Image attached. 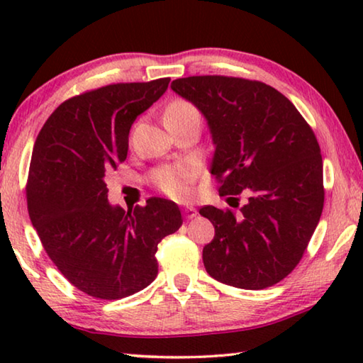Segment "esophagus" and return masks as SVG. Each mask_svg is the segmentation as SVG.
Listing matches in <instances>:
<instances>
[{"instance_id":"obj_1","label":"esophagus","mask_w":363,"mask_h":363,"mask_svg":"<svg viewBox=\"0 0 363 363\" xmlns=\"http://www.w3.org/2000/svg\"><path fill=\"white\" fill-rule=\"evenodd\" d=\"M182 213H184V216H186V219H192L196 216V210L194 206H186L182 210Z\"/></svg>"}]
</instances>
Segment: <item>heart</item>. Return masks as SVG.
<instances>
[{
    "label": "heart",
    "mask_w": 363,
    "mask_h": 363,
    "mask_svg": "<svg viewBox=\"0 0 363 363\" xmlns=\"http://www.w3.org/2000/svg\"><path fill=\"white\" fill-rule=\"evenodd\" d=\"M196 112L192 104L182 99H176L169 104L164 110V121L174 116H181L186 113ZM196 168L190 162H179L173 164H162L152 173V182L155 184L158 190H162L164 195L176 200L187 199L192 192V184L195 179Z\"/></svg>",
    "instance_id": "b5f03b06"
}]
</instances>
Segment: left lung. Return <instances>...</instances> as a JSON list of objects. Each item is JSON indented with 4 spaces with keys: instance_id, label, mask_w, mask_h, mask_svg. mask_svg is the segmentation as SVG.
Here are the masks:
<instances>
[{
    "instance_id": "1",
    "label": "left lung",
    "mask_w": 363,
    "mask_h": 363,
    "mask_svg": "<svg viewBox=\"0 0 363 363\" xmlns=\"http://www.w3.org/2000/svg\"><path fill=\"white\" fill-rule=\"evenodd\" d=\"M171 89L205 115L216 145L210 173L238 213L205 206L214 225L203 248L220 284L262 290L298 266L323 210L317 138L298 108L266 83L223 75L177 78Z\"/></svg>"
}]
</instances>
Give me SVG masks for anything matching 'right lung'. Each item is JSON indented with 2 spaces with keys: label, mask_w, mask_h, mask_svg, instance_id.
I'll return each mask as SVG.
<instances>
[{
  "label": "right lung",
  "mask_w": 363,
  "mask_h": 363,
  "mask_svg": "<svg viewBox=\"0 0 363 363\" xmlns=\"http://www.w3.org/2000/svg\"><path fill=\"white\" fill-rule=\"evenodd\" d=\"M169 78L107 84L60 104L36 138L27 181L30 220L60 274L89 296L121 299L155 280L158 243L182 225L174 201L152 196L125 211L106 176L128 155L138 115Z\"/></svg>",
  "instance_id": "1"
}]
</instances>
